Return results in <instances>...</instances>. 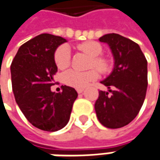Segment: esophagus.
I'll return each instance as SVG.
<instances>
[{
	"label": "esophagus",
	"mask_w": 160,
	"mask_h": 160,
	"mask_svg": "<svg viewBox=\"0 0 160 160\" xmlns=\"http://www.w3.org/2000/svg\"><path fill=\"white\" fill-rule=\"evenodd\" d=\"M76 90H77V92H78V94H81V93L84 91V88H77Z\"/></svg>",
	"instance_id": "34e87169"
}]
</instances>
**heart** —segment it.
Instances as JSON below:
<instances>
[{
    "mask_svg": "<svg viewBox=\"0 0 160 160\" xmlns=\"http://www.w3.org/2000/svg\"><path fill=\"white\" fill-rule=\"evenodd\" d=\"M77 48L92 58L90 67L97 68L102 73H108L112 70V62L108 57L102 56V47L98 42H82L77 45ZM54 60L58 69H67L71 64V52L69 48L65 45L58 47L54 54ZM99 72L96 69L89 70L88 72L69 70L63 74V81L67 85L81 88L86 87L90 81L97 80Z\"/></svg>",
    "mask_w": 160,
    "mask_h": 160,
    "instance_id": "heart-1",
    "label": "heart"
}]
</instances>
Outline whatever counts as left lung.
<instances>
[{
    "label": "left lung",
    "mask_w": 160,
    "mask_h": 160,
    "mask_svg": "<svg viewBox=\"0 0 160 160\" xmlns=\"http://www.w3.org/2000/svg\"><path fill=\"white\" fill-rule=\"evenodd\" d=\"M99 41L106 42L115 60L112 72L102 84L109 92L99 91L95 103L98 120L109 128H119L137 116L144 102L148 86L147 60L137 43L117 33Z\"/></svg>",
    "instance_id": "obj_1"
}]
</instances>
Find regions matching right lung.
Listing matches in <instances>:
<instances>
[{
    "instance_id": "obj_1",
    "label": "right lung",
    "mask_w": 160,
    "mask_h": 160,
    "mask_svg": "<svg viewBox=\"0 0 160 160\" xmlns=\"http://www.w3.org/2000/svg\"><path fill=\"white\" fill-rule=\"evenodd\" d=\"M66 42L60 36L42 33L19 48L10 65L15 99L32 126L55 132L68 123L78 94L73 88L62 86L52 92L58 67L54 60L57 48Z\"/></svg>"
}]
</instances>
